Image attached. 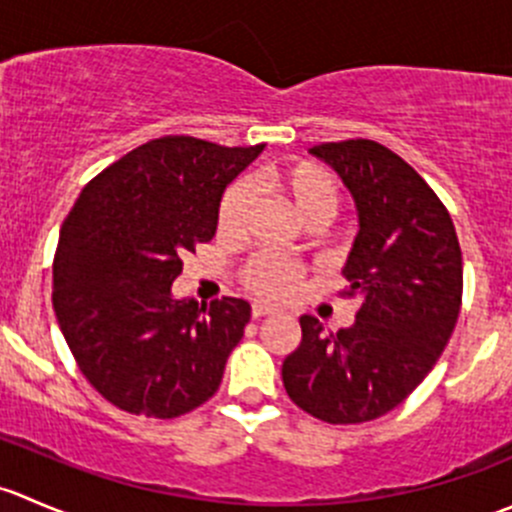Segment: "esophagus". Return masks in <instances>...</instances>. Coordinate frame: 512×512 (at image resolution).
Returning a JSON list of instances; mask_svg holds the SVG:
<instances>
[{
  "label": "esophagus",
  "instance_id": "34e87169",
  "mask_svg": "<svg viewBox=\"0 0 512 512\" xmlns=\"http://www.w3.org/2000/svg\"><path fill=\"white\" fill-rule=\"evenodd\" d=\"M277 309L270 307V304H252V317L260 319V317H270V314H275Z\"/></svg>",
  "mask_w": 512,
  "mask_h": 512
}]
</instances>
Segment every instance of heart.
Returning <instances> with one entry per match:
<instances>
[{"mask_svg":"<svg viewBox=\"0 0 512 512\" xmlns=\"http://www.w3.org/2000/svg\"><path fill=\"white\" fill-rule=\"evenodd\" d=\"M262 185L292 210L299 223L312 227V230L332 223L342 208L339 180L327 168L309 163V160H289V163L270 165L262 173ZM250 205L252 190L247 188V183H242V180L232 183L225 190L223 203H220V232L223 235L240 232L247 213H250ZM242 280L250 292L260 294V297L287 299L299 289L302 270L285 260H277V257L260 255L245 267Z\"/></svg>","mask_w":512,"mask_h":512,"instance_id":"1","label":"heart"}]
</instances>
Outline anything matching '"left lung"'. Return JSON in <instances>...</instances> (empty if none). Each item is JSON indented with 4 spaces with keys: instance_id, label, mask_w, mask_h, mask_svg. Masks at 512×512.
Listing matches in <instances>:
<instances>
[{
    "instance_id": "1",
    "label": "left lung",
    "mask_w": 512,
    "mask_h": 512,
    "mask_svg": "<svg viewBox=\"0 0 512 512\" xmlns=\"http://www.w3.org/2000/svg\"><path fill=\"white\" fill-rule=\"evenodd\" d=\"M349 190L359 232L344 262L352 327L324 332L299 317L302 342L282 364L289 399L327 423H361L396 409L426 379L461 312L456 227L426 180L376 141L309 148Z\"/></svg>"
}]
</instances>
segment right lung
I'll return each mask as SVG.
<instances>
[{"label": "right lung", "instance_id": "right-lung-1", "mask_svg": "<svg viewBox=\"0 0 512 512\" xmlns=\"http://www.w3.org/2000/svg\"><path fill=\"white\" fill-rule=\"evenodd\" d=\"M262 151L156 138L76 198L54 257V312L81 374L118 409L175 418L218 391L250 304L200 307L173 282L185 252L215 237L227 185Z\"/></svg>", "mask_w": 512, "mask_h": 512}]
</instances>
